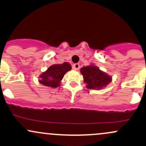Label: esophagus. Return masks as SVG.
Segmentation results:
<instances>
[{
  "instance_id": "obj_1",
  "label": "esophagus",
  "mask_w": 146,
  "mask_h": 146,
  "mask_svg": "<svg viewBox=\"0 0 146 146\" xmlns=\"http://www.w3.org/2000/svg\"><path fill=\"white\" fill-rule=\"evenodd\" d=\"M73 69H75V70H79V68H80V64H74L73 65Z\"/></svg>"
}]
</instances>
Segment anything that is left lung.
<instances>
[{"mask_svg": "<svg viewBox=\"0 0 146 146\" xmlns=\"http://www.w3.org/2000/svg\"><path fill=\"white\" fill-rule=\"evenodd\" d=\"M80 73L83 76L84 82L86 84V88L89 89L100 90L106 87L112 80L111 76L94 64L83 66Z\"/></svg>", "mask_w": 146, "mask_h": 146, "instance_id": "obj_1", "label": "left lung"}]
</instances>
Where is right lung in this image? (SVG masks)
Here are the masks:
<instances>
[{
  "mask_svg": "<svg viewBox=\"0 0 146 146\" xmlns=\"http://www.w3.org/2000/svg\"><path fill=\"white\" fill-rule=\"evenodd\" d=\"M71 65L68 62L50 66L40 75L39 82L46 86L57 88L60 86L66 73L71 70Z\"/></svg>",
  "mask_w": 146,
  "mask_h": 146,
  "instance_id": "add662e5",
  "label": "right lung"
}]
</instances>
